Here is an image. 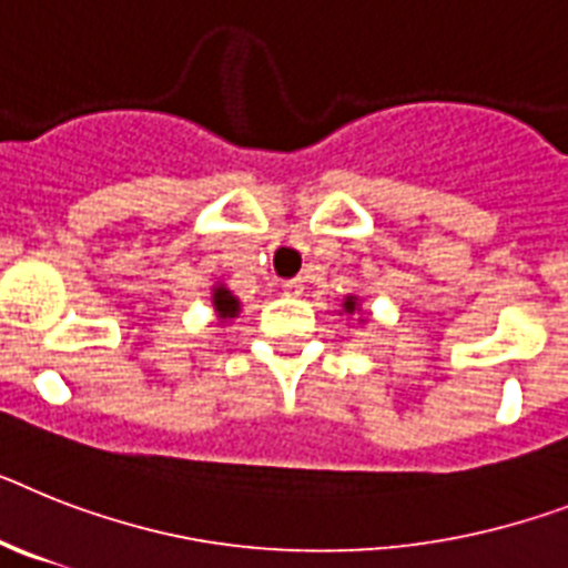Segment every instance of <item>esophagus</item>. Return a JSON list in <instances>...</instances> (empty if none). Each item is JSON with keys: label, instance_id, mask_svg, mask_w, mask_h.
Masks as SVG:
<instances>
[{"label": "esophagus", "instance_id": "1", "mask_svg": "<svg viewBox=\"0 0 568 568\" xmlns=\"http://www.w3.org/2000/svg\"><path fill=\"white\" fill-rule=\"evenodd\" d=\"M284 295L287 298H295V295H302L304 293V281L302 278H293V281H284Z\"/></svg>", "mask_w": 568, "mask_h": 568}]
</instances>
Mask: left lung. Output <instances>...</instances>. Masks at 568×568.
I'll list each match as a JSON object with an SVG mask.
<instances>
[{"mask_svg": "<svg viewBox=\"0 0 568 568\" xmlns=\"http://www.w3.org/2000/svg\"><path fill=\"white\" fill-rule=\"evenodd\" d=\"M363 311V304H359V295H345V298H342V304H339V316H354V313H359ZM357 322L359 325H365V322H368V316H357Z\"/></svg>", "mask_w": 568, "mask_h": 568, "instance_id": "left-lung-1", "label": "left lung"}]
</instances>
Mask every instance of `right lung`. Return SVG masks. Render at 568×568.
I'll list each match as a JSON object with an SVG mask.
<instances>
[{"instance_id":"1","label":"right lung","mask_w":568,"mask_h":568,"mask_svg":"<svg viewBox=\"0 0 568 568\" xmlns=\"http://www.w3.org/2000/svg\"><path fill=\"white\" fill-rule=\"evenodd\" d=\"M211 307H214V316H217L220 325H226V322L237 318V313H241V298H237L223 281H217V284L211 287Z\"/></svg>"}]
</instances>
